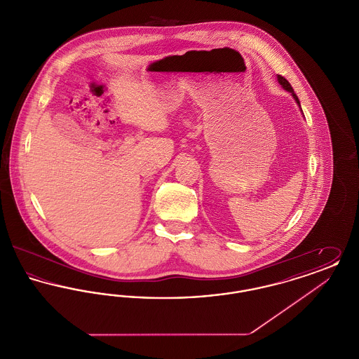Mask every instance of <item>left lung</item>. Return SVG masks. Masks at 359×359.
Returning <instances> with one entry per match:
<instances>
[{"label": "left lung", "instance_id": "8db88e82", "mask_svg": "<svg viewBox=\"0 0 359 359\" xmlns=\"http://www.w3.org/2000/svg\"><path fill=\"white\" fill-rule=\"evenodd\" d=\"M277 81H278V83L281 85V87L284 88V90H287V91H290V94H292V97H293V100L296 101V103L299 104V107H300V111L303 113V110H302V106H300V101H299V98H297V95L294 94V91H293V88H292V86L290 85V82L284 78V76H281V75H277Z\"/></svg>", "mask_w": 359, "mask_h": 359}]
</instances>
